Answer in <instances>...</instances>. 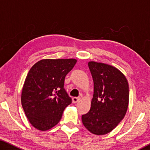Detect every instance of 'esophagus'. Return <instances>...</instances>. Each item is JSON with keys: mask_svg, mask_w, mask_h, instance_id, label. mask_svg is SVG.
<instances>
[{"mask_svg": "<svg viewBox=\"0 0 150 150\" xmlns=\"http://www.w3.org/2000/svg\"><path fill=\"white\" fill-rule=\"evenodd\" d=\"M80 100H81V98L80 97H73V103H77Z\"/></svg>", "mask_w": 150, "mask_h": 150, "instance_id": "esophagus-1", "label": "esophagus"}]
</instances>
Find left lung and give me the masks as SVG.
I'll return each mask as SVG.
<instances>
[{
	"label": "left lung",
	"mask_w": 150,
	"mask_h": 150,
	"mask_svg": "<svg viewBox=\"0 0 150 150\" xmlns=\"http://www.w3.org/2000/svg\"><path fill=\"white\" fill-rule=\"evenodd\" d=\"M88 66L94 83L91 108L82 115L83 125L91 133L105 135L114 130L124 118L129 104L126 78L114 66L93 61Z\"/></svg>",
	"instance_id": "1"
}]
</instances>
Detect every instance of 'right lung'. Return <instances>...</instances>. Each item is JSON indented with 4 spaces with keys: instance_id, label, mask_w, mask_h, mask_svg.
I'll return each mask as SVG.
<instances>
[{
    "instance_id": "obj_1",
    "label": "right lung",
    "mask_w": 150,
    "mask_h": 150,
    "mask_svg": "<svg viewBox=\"0 0 150 150\" xmlns=\"http://www.w3.org/2000/svg\"><path fill=\"white\" fill-rule=\"evenodd\" d=\"M75 59H44L32 66L25 79L21 103L31 125L46 131L59 123L63 112L71 103L63 86Z\"/></svg>"
}]
</instances>
